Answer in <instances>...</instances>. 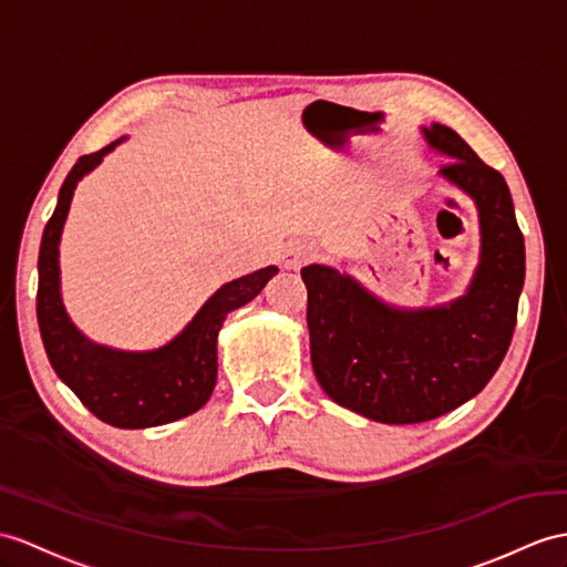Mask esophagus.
Returning a JSON list of instances; mask_svg holds the SVG:
<instances>
[{
  "instance_id": "1",
  "label": "esophagus",
  "mask_w": 567,
  "mask_h": 567,
  "mask_svg": "<svg viewBox=\"0 0 567 567\" xmlns=\"http://www.w3.org/2000/svg\"><path fill=\"white\" fill-rule=\"evenodd\" d=\"M312 255H315V250H312L310 243H302V240L288 243L284 247V252H281V265L286 269H298V267L306 265V261H310Z\"/></svg>"
}]
</instances>
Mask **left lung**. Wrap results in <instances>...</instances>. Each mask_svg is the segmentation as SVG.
Masks as SVG:
<instances>
[{
    "label": "left lung",
    "instance_id": "left-lung-1",
    "mask_svg": "<svg viewBox=\"0 0 567 567\" xmlns=\"http://www.w3.org/2000/svg\"><path fill=\"white\" fill-rule=\"evenodd\" d=\"M423 134L450 156L440 175L478 206L481 265L468 293L402 312L337 269H300L317 382L337 404L390 425L433 421L486 388L513 341L524 286V238L505 177L445 124Z\"/></svg>",
    "mask_w": 567,
    "mask_h": 567
}]
</instances>
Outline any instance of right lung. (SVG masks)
Here are the masks:
<instances>
[{
  "instance_id": "right-lung-1",
  "label": "right lung",
  "mask_w": 567,
  "mask_h": 567,
  "mask_svg": "<svg viewBox=\"0 0 567 567\" xmlns=\"http://www.w3.org/2000/svg\"><path fill=\"white\" fill-rule=\"evenodd\" d=\"M122 140L81 156L69 171L40 243L35 310L50 365L95 419L115 427H154L185 419L209 402L220 324L230 310L250 302L279 269L267 267L220 286L183 334L158 351L122 353L81 337L60 298V236L76 183Z\"/></svg>"
}]
</instances>
